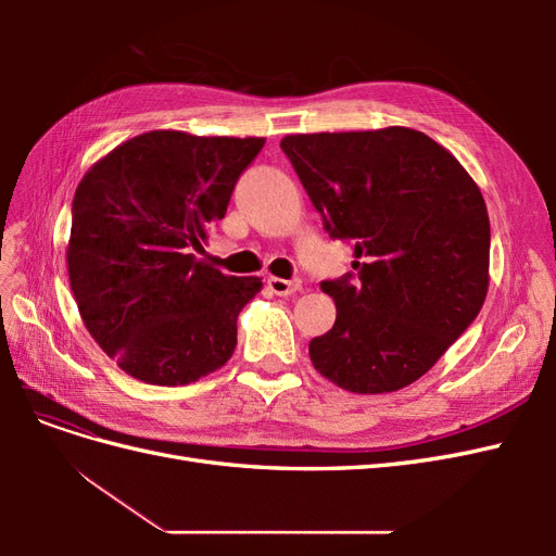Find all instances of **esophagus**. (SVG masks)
Instances as JSON below:
<instances>
[{
	"label": "esophagus",
	"instance_id": "esophagus-1",
	"mask_svg": "<svg viewBox=\"0 0 556 556\" xmlns=\"http://www.w3.org/2000/svg\"><path fill=\"white\" fill-rule=\"evenodd\" d=\"M268 288H271L274 294L278 296H290V294H296L301 292V280H285V278H268Z\"/></svg>",
	"mask_w": 556,
	"mask_h": 556
}]
</instances>
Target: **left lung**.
<instances>
[{
    "label": "left lung",
    "mask_w": 556,
    "mask_h": 556,
    "mask_svg": "<svg viewBox=\"0 0 556 556\" xmlns=\"http://www.w3.org/2000/svg\"><path fill=\"white\" fill-rule=\"evenodd\" d=\"M355 274L319 288L333 327L315 371L355 394L422 378L478 317L490 288V215L450 150L408 127L290 134L280 141Z\"/></svg>",
    "instance_id": "1"
}]
</instances>
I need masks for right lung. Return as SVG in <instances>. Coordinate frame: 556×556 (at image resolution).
Returning a JSON list of instances; mask_svg holds the SVG:
<instances>
[{
    "instance_id": "right-lung-1",
    "label": "right lung",
    "mask_w": 556,
    "mask_h": 556,
    "mask_svg": "<svg viewBox=\"0 0 556 556\" xmlns=\"http://www.w3.org/2000/svg\"><path fill=\"white\" fill-rule=\"evenodd\" d=\"M264 139L155 129L83 176L66 245L72 292L97 345L131 378L190 384L225 366L262 278L199 260Z\"/></svg>"
}]
</instances>
